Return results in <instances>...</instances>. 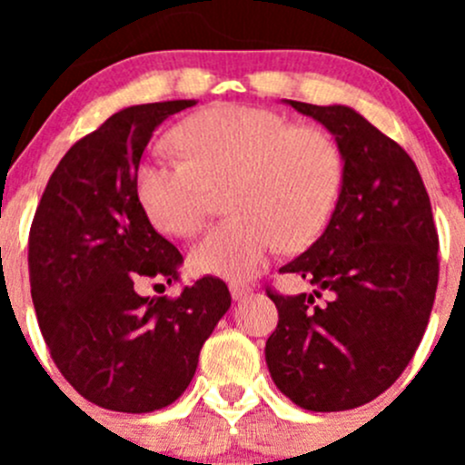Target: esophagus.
<instances>
[{
	"label": "esophagus",
	"mask_w": 465,
	"mask_h": 465,
	"mask_svg": "<svg viewBox=\"0 0 465 465\" xmlns=\"http://www.w3.org/2000/svg\"><path fill=\"white\" fill-rule=\"evenodd\" d=\"M229 292H232V297H233V299H245L247 294L252 292V288H250V285L238 283V281H233V283L229 285Z\"/></svg>",
	"instance_id": "34e87169"
}]
</instances>
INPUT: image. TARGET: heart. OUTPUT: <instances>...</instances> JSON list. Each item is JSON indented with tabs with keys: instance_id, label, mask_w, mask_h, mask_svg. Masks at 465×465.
Segmentation results:
<instances>
[{
	"instance_id": "b5f03b06",
	"label": "heart",
	"mask_w": 465,
	"mask_h": 465,
	"mask_svg": "<svg viewBox=\"0 0 465 465\" xmlns=\"http://www.w3.org/2000/svg\"><path fill=\"white\" fill-rule=\"evenodd\" d=\"M139 166L137 193L150 220L173 236L203 227L213 186L233 182L223 220L191 247L204 274L252 279L285 247L326 227L341 186V154L320 128L252 105L195 112Z\"/></svg>"
}]
</instances>
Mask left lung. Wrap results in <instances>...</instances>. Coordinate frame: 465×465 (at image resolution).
Segmentation results:
<instances>
[{
    "label": "left lung",
    "instance_id": "1",
    "mask_svg": "<svg viewBox=\"0 0 465 465\" xmlns=\"http://www.w3.org/2000/svg\"><path fill=\"white\" fill-rule=\"evenodd\" d=\"M335 134L344 171L326 232L281 272L317 285L285 297L265 360L281 393L311 411L371 402L405 371L439 283L432 204L410 154L346 105L288 101ZM329 292L317 307L314 297Z\"/></svg>",
    "mask_w": 465,
    "mask_h": 465
}]
</instances>
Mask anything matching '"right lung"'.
Masks as SVG:
<instances>
[{"label":"right lung","instance_id":"add662e5","mask_svg":"<svg viewBox=\"0 0 465 465\" xmlns=\"http://www.w3.org/2000/svg\"><path fill=\"white\" fill-rule=\"evenodd\" d=\"M195 101L133 105L78 139L49 177L29 233L37 323L64 380L105 410L148 414L175 402L232 306L223 279L142 297L143 281L180 279L182 254L154 232L137 171L154 128Z\"/></svg>","mask_w":465,"mask_h":465}]
</instances>
